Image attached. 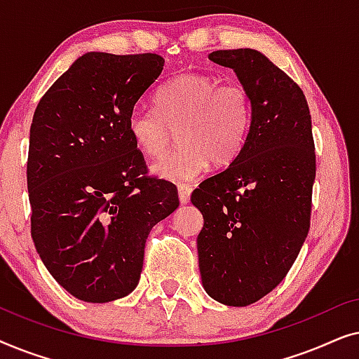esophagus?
I'll return each mask as SVG.
<instances>
[{
	"label": "esophagus",
	"instance_id": "obj_1",
	"mask_svg": "<svg viewBox=\"0 0 359 359\" xmlns=\"http://www.w3.org/2000/svg\"><path fill=\"white\" fill-rule=\"evenodd\" d=\"M191 191H193V188H191V186H188V184H181V186H178V196H180L181 204H188V203H189Z\"/></svg>",
	"mask_w": 359,
	"mask_h": 359
}]
</instances>
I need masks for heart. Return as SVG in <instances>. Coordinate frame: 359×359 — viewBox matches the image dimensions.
<instances>
[{"instance_id":"1","label":"heart","mask_w":359,"mask_h":359,"mask_svg":"<svg viewBox=\"0 0 359 359\" xmlns=\"http://www.w3.org/2000/svg\"><path fill=\"white\" fill-rule=\"evenodd\" d=\"M252 101L238 83H224L203 73L181 75L155 96V107L135 106L127 130L137 149L149 156L166 150L171 129L180 127V147L150 166L151 175L171 183H186L203 175L210 161L224 166L247 142Z\"/></svg>"}]
</instances>
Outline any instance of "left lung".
I'll return each mask as SVG.
<instances>
[{
	"mask_svg": "<svg viewBox=\"0 0 359 359\" xmlns=\"http://www.w3.org/2000/svg\"><path fill=\"white\" fill-rule=\"evenodd\" d=\"M232 68L252 101L243 149L193 191L204 227L201 281L214 301L243 307L283 281L309 233L316 180L312 122L301 88L255 48L209 55Z\"/></svg>",
	"mask_w": 359,
	"mask_h": 359,
	"instance_id": "8db88e82",
	"label": "left lung"
}]
</instances>
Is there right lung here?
Returning a JSON list of instances; mask_svg holds the SVG:
<instances>
[{
  "label": "right lung",
  "instance_id": "obj_1",
  "mask_svg": "<svg viewBox=\"0 0 359 359\" xmlns=\"http://www.w3.org/2000/svg\"><path fill=\"white\" fill-rule=\"evenodd\" d=\"M156 53L88 52L34 112L27 189L34 245L73 297L109 302L137 287L151 227L180 205L173 183L145 176L127 117L161 75Z\"/></svg>",
  "mask_w": 359,
  "mask_h": 359
}]
</instances>
